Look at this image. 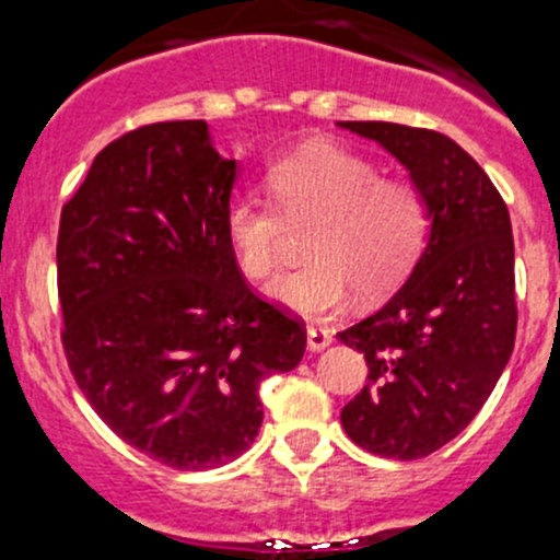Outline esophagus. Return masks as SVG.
<instances>
[{"instance_id": "esophagus-1", "label": "esophagus", "mask_w": 560, "mask_h": 560, "mask_svg": "<svg viewBox=\"0 0 560 560\" xmlns=\"http://www.w3.org/2000/svg\"><path fill=\"white\" fill-rule=\"evenodd\" d=\"M331 342V331L327 327H316L311 324L308 327V348L311 350H324Z\"/></svg>"}]
</instances>
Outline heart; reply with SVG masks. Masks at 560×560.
<instances>
[{"mask_svg": "<svg viewBox=\"0 0 560 560\" xmlns=\"http://www.w3.org/2000/svg\"><path fill=\"white\" fill-rule=\"evenodd\" d=\"M276 208L257 196H233L225 236L238 268L262 281L281 260L284 220L316 218L303 266L287 270L270 298L303 316L340 308L350 290L377 298L404 281L428 238L430 212L420 186L380 177V167L331 143H308L268 170Z\"/></svg>", "mask_w": 560, "mask_h": 560, "instance_id": "obj_1", "label": "heart"}]
</instances>
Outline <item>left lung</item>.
Wrapping results in <instances>:
<instances>
[{
  "mask_svg": "<svg viewBox=\"0 0 560 560\" xmlns=\"http://www.w3.org/2000/svg\"><path fill=\"white\" fill-rule=\"evenodd\" d=\"M393 153L428 199L430 238L377 313L337 331L370 385L340 420L361 450L420 459L470 425L515 342V252L508 205L452 138L393 121H340Z\"/></svg>",
  "mask_w": 560,
  "mask_h": 560,
  "instance_id": "obj_1",
  "label": "left lung"
}]
</instances>
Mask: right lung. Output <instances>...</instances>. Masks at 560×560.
Segmentation results:
<instances>
[{
	"instance_id": "right-lung-1",
	"label": "right lung",
	"mask_w": 560,
	"mask_h": 560,
	"mask_svg": "<svg viewBox=\"0 0 560 560\" xmlns=\"http://www.w3.org/2000/svg\"><path fill=\"white\" fill-rule=\"evenodd\" d=\"M233 183L205 119L159 121L97 153L60 212L73 380L121 441L177 470L247 450L262 377L305 353V324L257 298L233 257Z\"/></svg>"
}]
</instances>
